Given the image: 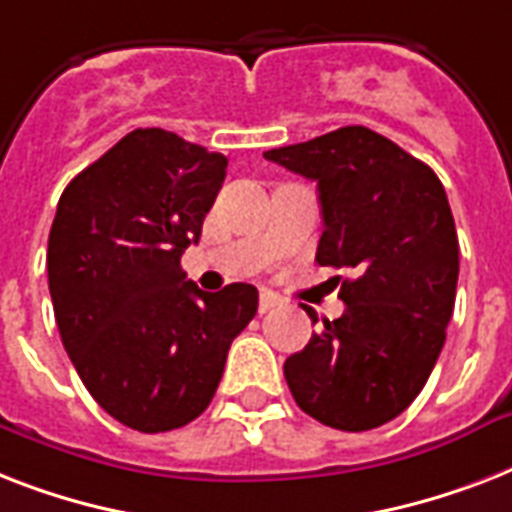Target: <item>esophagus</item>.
Instances as JSON below:
<instances>
[{
    "mask_svg": "<svg viewBox=\"0 0 512 512\" xmlns=\"http://www.w3.org/2000/svg\"><path fill=\"white\" fill-rule=\"evenodd\" d=\"M279 305H281L279 297L271 295V292H263V295H260V305H257V311L268 313V311H273V308H279Z\"/></svg>",
    "mask_w": 512,
    "mask_h": 512,
    "instance_id": "obj_1",
    "label": "esophagus"
}]
</instances>
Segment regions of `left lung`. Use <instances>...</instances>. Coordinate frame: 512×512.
Instances as JSON below:
<instances>
[{
  "label": "left lung",
  "mask_w": 512,
  "mask_h": 512,
  "mask_svg": "<svg viewBox=\"0 0 512 512\" xmlns=\"http://www.w3.org/2000/svg\"><path fill=\"white\" fill-rule=\"evenodd\" d=\"M263 156L316 180L324 217L316 263L356 273L340 287L345 313L284 361L289 390L329 428H380L425 388L452 319L460 244L444 185L358 124Z\"/></svg>",
  "instance_id": "obj_1"
}]
</instances>
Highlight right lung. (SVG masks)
I'll return each instance as SVG.
<instances>
[{
  "label": "right lung",
  "instance_id": "1",
  "mask_svg": "<svg viewBox=\"0 0 512 512\" xmlns=\"http://www.w3.org/2000/svg\"><path fill=\"white\" fill-rule=\"evenodd\" d=\"M228 159L175 132L124 135L66 185L47 244L60 340L90 396L140 433L196 420L215 396L257 289L201 292L180 257L225 180Z\"/></svg>",
  "mask_w": 512,
  "mask_h": 512
}]
</instances>
